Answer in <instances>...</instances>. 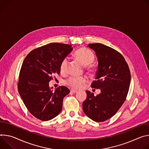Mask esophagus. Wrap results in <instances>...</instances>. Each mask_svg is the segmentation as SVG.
I'll return each instance as SVG.
<instances>
[{
  "instance_id": "obj_1",
  "label": "esophagus",
  "mask_w": 149,
  "mask_h": 149,
  "mask_svg": "<svg viewBox=\"0 0 149 149\" xmlns=\"http://www.w3.org/2000/svg\"><path fill=\"white\" fill-rule=\"evenodd\" d=\"M70 92H72V93H76L77 92V90H74V89H71V90H70Z\"/></svg>"
}]
</instances>
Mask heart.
<instances>
[{
  "label": "heart",
  "mask_w": 149,
  "mask_h": 149,
  "mask_svg": "<svg viewBox=\"0 0 149 149\" xmlns=\"http://www.w3.org/2000/svg\"><path fill=\"white\" fill-rule=\"evenodd\" d=\"M76 58L85 65H90L95 59V56L92 52L86 48H80L74 53ZM69 65L68 57H64L60 64V70L61 73H65L68 72ZM88 80L85 76H70L65 80V84L73 89H79Z\"/></svg>",
  "instance_id": "obj_1"
}]
</instances>
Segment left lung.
I'll return each mask as SVG.
<instances>
[{
	"instance_id": "obj_1",
	"label": "left lung",
	"mask_w": 149,
	"mask_h": 149,
	"mask_svg": "<svg viewBox=\"0 0 149 149\" xmlns=\"http://www.w3.org/2000/svg\"><path fill=\"white\" fill-rule=\"evenodd\" d=\"M95 52L98 66L91 87L100 89L94 96L86 91L82 108L87 116L96 122L105 121L116 113L126 100L131 81L130 69L124 57L113 48L101 43L89 44Z\"/></svg>"
}]
</instances>
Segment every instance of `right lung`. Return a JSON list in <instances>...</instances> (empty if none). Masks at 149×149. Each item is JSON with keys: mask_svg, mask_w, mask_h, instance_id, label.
Masks as SVG:
<instances>
[{"mask_svg": "<svg viewBox=\"0 0 149 149\" xmlns=\"http://www.w3.org/2000/svg\"><path fill=\"white\" fill-rule=\"evenodd\" d=\"M72 49L69 44H48L33 49L23 61L18 92L29 112L38 120H50L62 109L63 98L70 91L61 86L53 91L48 82L56 79L55 75L60 73L61 60Z\"/></svg>", "mask_w": 149, "mask_h": 149, "instance_id": "add662e5", "label": "right lung"}]
</instances>
